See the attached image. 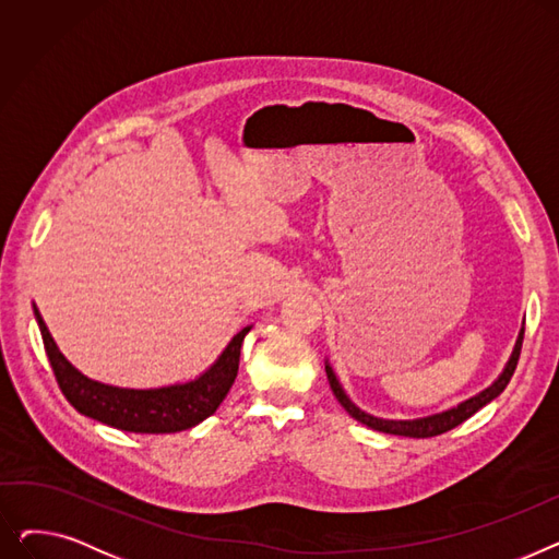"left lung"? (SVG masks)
I'll return each instance as SVG.
<instances>
[{
  "label": "left lung",
  "mask_w": 559,
  "mask_h": 559,
  "mask_svg": "<svg viewBox=\"0 0 559 559\" xmlns=\"http://www.w3.org/2000/svg\"><path fill=\"white\" fill-rule=\"evenodd\" d=\"M521 344H523V331H521V335H519V340H516V346H514V350H512V358H510L508 367L503 369L501 376H498L496 383L489 385L485 392H480L478 396H472L468 401L460 403L457 407L447 409V413H439V415L424 417V419H413V421H390V419H378V417H371V415L362 413V409H360L356 403H350V399L344 394V390H342V385L337 383V378H335V373H333L331 367H326V376H329V383H331V390H333L335 399L342 403V407L346 409V413H348L350 417H354V419H358L360 424H365V426H369V428H373V430H378V432L424 439V437L442 435V432H447V430L460 426L462 421H466L468 417L476 415L480 407H485L489 401H493L498 394H501V392L508 388L510 378H512V373H514V369H516V362H519V356H521Z\"/></svg>",
  "instance_id": "8db88e82"
}]
</instances>
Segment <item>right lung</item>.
Wrapping results in <instances>:
<instances>
[{"label":"right lung","mask_w":559,"mask_h":559,"mask_svg":"<svg viewBox=\"0 0 559 559\" xmlns=\"http://www.w3.org/2000/svg\"><path fill=\"white\" fill-rule=\"evenodd\" d=\"M34 312L56 383L70 405L79 409L81 415L117 430L144 435L179 432L209 419L235 383L240 367L242 340L251 331V326L242 329L228 342L219 360L203 376L190 380V383L158 390H124L97 383V380L85 378L81 371H76L58 350L38 308H34Z\"/></svg>","instance_id":"1"}]
</instances>
